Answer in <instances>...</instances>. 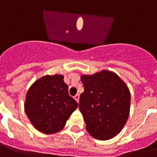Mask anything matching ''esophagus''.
Segmentation results:
<instances>
[{
    "label": "esophagus",
    "instance_id": "obj_1",
    "mask_svg": "<svg viewBox=\"0 0 157 157\" xmlns=\"http://www.w3.org/2000/svg\"><path fill=\"white\" fill-rule=\"evenodd\" d=\"M74 98H75V99H76V102L78 103V102H79V98H80V95H79L78 94H76V95L74 96Z\"/></svg>",
    "mask_w": 157,
    "mask_h": 157
}]
</instances>
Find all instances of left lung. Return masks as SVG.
<instances>
[{
	"label": "left lung",
	"mask_w": 157,
	"mask_h": 157,
	"mask_svg": "<svg viewBox=\"0 0 157 157\" xmlns=\"http://www.w3.org/2000/svg\"><path fill=\"white\" fill-rule=\"evenodd\" d=\"M84 92L80 95L79 109L86 129L99 140L118 134L129 117L130 94L126 85L114 72L102 71L81 76Z\"/></svg>",
	"instance_id": "1"
}]
</instances>
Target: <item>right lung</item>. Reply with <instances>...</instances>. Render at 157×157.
I'll return each instance as SVG.
<instances>
[{
    "label": "right lung",
    "mask_w": 157,
    "mask_h": 157,
    "mask_svg": "<svg viewBox=\"0 0 157 157\" xmlns=\"http://www.w3.org/2000/svg\"><path fill=\"white\" fill-rule=\"evenodd\" d=\"M78 103L69 95L63 76H45L28 90L24 104L28 119L39 131L54 134L61 130Z\"/></svg>",
    "instance_id": "1"
}]
</instances>
